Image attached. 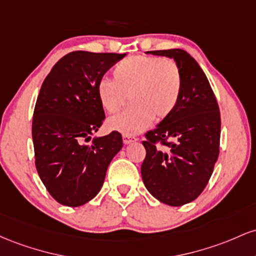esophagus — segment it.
Wrapping results in <instances>:
<instances>
[{"label":"esophagus","mask_w":256,"mask_h":256,"mask_svg":"<svg viewBox=\"0 0 256 256\" xmlns=\"http://www.w3.org/2000/svg\"><path fill=\"white\" fill-rule=\"evenodd\" d=\"M136 136H123V142L126 144V145H128V144L130 142H136Z\"/></svg>","instance_id":"obj_1"}]
</instances>
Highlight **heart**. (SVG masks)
I'll use <instances>...</instances> for the list:
<instances>
[{"label": "heart", "instance_id": "heart-1", "mask_svg": "<svg viewBox=\"0 0 256 256\" xmlns=\"http://www.w3.org/2000/svg\"><path fill=\"white\" fill-rule=\"evenodd\" d=\"M114 81L98 82L96 96L108 114H116L127 102V110L108 120L111 130L136 136L154 118L164 120L176 108L182 90V74L173 60L134 56L114 66Z\"/></svg>", "mask_w": 256, "mask_h": 256}]
</instances>
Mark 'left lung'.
<instances>
[{
  "label": "left lung",
  "instance_id": "8db88e82",
  "mask_svg": "<svg viewBox=\"0 0 256 256\" xmlns=\"http://www.w3.org/2000/svg\"><path fill=\"white\" fill-rule=\"evenodd\" d=\"M146 53L174 59L182 74V90L173 112L146 133L142 182L160 202L180 206L200 196L213 173L220 145L219 106L208 78L188 52ZM158 141L167 146L166 152L156 148Z\"/></svg>",
  "mask_w": 256,
  "mask_h": 256
}]
</instances>
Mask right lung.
<instances>
[{
  "instance_id": "right-lung-1",
  "label": "right lung",
  "mask_w": 256,
  "mask_h": 256,
  "mask_svg": "<svg viewBox=\"0 0 256 256\" xmlns=\"http://www.w3.org/2000/svg\"><path fill=\"white\" fill-rule=\"evenodd\" d=\"M126 54L76 50L53 66L34 111L32 140L37 172L60 204L80 206L98 194L110 162L123 146L122 136L92 134L102 127L104 108L98 82Z\"/></svg>"
}]
</instances>
